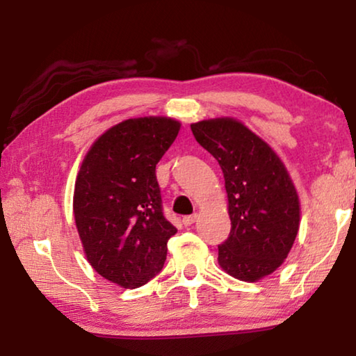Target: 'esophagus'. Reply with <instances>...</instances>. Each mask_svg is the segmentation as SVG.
<instances>
[{"label": "esophagus", "instance_id": "34e87169", "mask_svg": "<svg viewBox=\"0 0 356 356\" xmlns=\"http://www.w3.org/2000/svg\"><path fill=\"white\" fill-rule=\"evenodd\" d=\"M196 218H197V215L195 213V215H188V216H184V220H182V222L185 226H191L193 222L196 221Z\"/></svg>", "mask_w": 356, "mask_h": 356}]
</instances>
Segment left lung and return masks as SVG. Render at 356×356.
<instances>
[{
	"label": "left lung",
	"mask_w": 356,
	"mask_h": 356,
	"mask_svg": "<svg viewBox=\"0 0 356 356\" xmlns=\"http://www.w3.org/2000/svg\"><path fill=\"white\" fill-rule=\"evenodd\" d=\"M196 141L225 176L231 234L218 246L220 267L256 282L281 267L300 227V200L278 154L234 118L191 124Z\"/></svg>",
	"instance_id": "1"
}]
</instances>
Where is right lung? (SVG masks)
<instances>
[{"instance_id": "obj_1", "label": "right lung", "mask_w": 356, "mask_h": 356, "mask_svg": "<svg viewBox=\"0 0 356 356\" xmlns=\"http://www.w3.org/2000/svg\"><path fill=\"white\" fill-rule=\"evenodd\" d=\"M180 122L165 116L122 120L94 141L78 171L74 216L92 268L124 289L163 268L177 229L163 216L155 166Z\"/></svg>"}]
</instances>
